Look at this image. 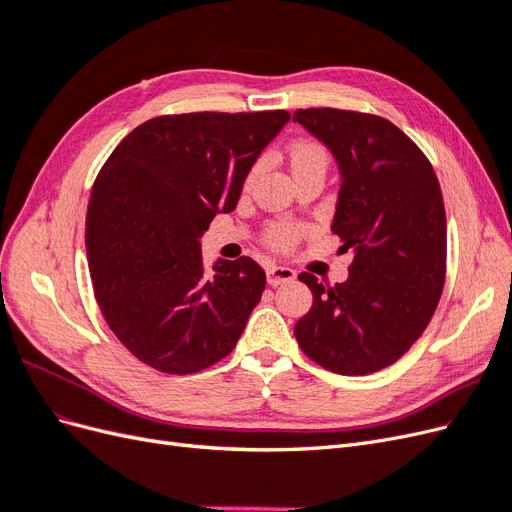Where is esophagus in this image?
<instances>
[{"label":"esophagus","mask_w":512,"mask_h":512,"mask_svg":"<svg viewBox=\"0 0 512 512\" xmlns=\"http://www.w3.org/2000/svg\"><path fill=\"white\" fill-rule=\"evenodd\" d=\"M297 273H294L290 267H282V265H271L267 269V280L271 286H280L286 282H292Z\"/></svg>","instance_id":"34e87169"}]
</instances>
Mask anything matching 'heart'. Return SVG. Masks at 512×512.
<instances>
[{
	"instance_id": "obj_1",
	"label": "heart",
	"mask_w": 512,
	"mask_h": 512,
	"mask_svg": "<svg viewBox=\"0 0 512 512\" xmlns=\"http://www.w3.org/2000/svg\"><path fill=\"white\" fill-rule=\"evenodd\" d=\"M329 158L327 151H324L320 145L316 143H297L292 145L288 151V166L290 173L301 175V173H309V170H327ZM258 175V166L247 175V183H252ZM297 241V228H292L288 224H275L269 230V243L273 247H280V250H288V247Z\"/></svg>"
}]
</instances>
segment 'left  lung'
Segmentation results:
<instances>
[{
    "label": "left lung",
    "instance_id": "1",
    "mask_svg": "<svg viewBox=\"0 0 512 512\" xmlns=\"http://www.w3.org/2000/svg\"><path fill=\"white\" fill-rule=\"evenodd\" d=\"M292 121L327 147L339 168L331 230L352 254L348 280H299L314 303L294 337L314 363L365 376L404 356L444 288L446 215L436 173L391 121L339 108H301Z\"/></svg>",
    "mask_w": 512,
    "mask_h": 512
}]
</instances>
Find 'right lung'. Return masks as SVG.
I'll return each instance as SVG.
<instances>
[{
  "mask_svg": "<svg viewBox=\"0 0 512 512\" xmlns=\"http://www.w3.org/2000/svg\"><path fill=\"white\" fill-rule=\"evenodd\" d=\"M288 121V111L164 115L102 166L85 220L89 273L108 327L138 361L183 376L237 346L267 275L247 256L207 271L200 239L237 207Z\"/></svg>",
  "mask_w": 512,
  "mask_h": 512,
  "instance_id": "1",
  "label": "right lung"
}]
</instances>
